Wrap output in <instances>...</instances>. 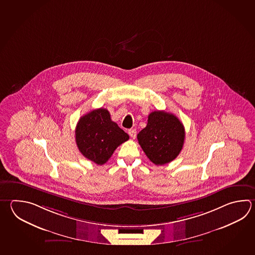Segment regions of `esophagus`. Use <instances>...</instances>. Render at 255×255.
Listing matches in <instances>:
<instances>
[{
    "mask_svg": "<svg viewBox=\"0 0 255 255\" xmlns=\"http://www.w3.org/2000/svg\"><path fill=\"white\" fill-rule=\"evenodd\" d=\"M128 133H129V135L132 138V139H135L136 137V130L135 129H130V130H128Z\"/></svg>",
    "mask_w": 255,
    "mask_h": 255,
    "instance_id": "34e87169",
    "label": "esophagus"
}]
</instances>
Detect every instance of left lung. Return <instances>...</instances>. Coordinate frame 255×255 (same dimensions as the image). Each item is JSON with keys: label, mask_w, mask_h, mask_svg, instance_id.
Returning <instances> with one entry per match:
<instances>
[{"label": "left lung", "mask_w": 255, "mask_h": 255, "mask_svg": "<svg viewBox=\"0 0 255 255\" xmlns=\"http://www.w3.org/2000/svg\"><path fill=\"white\" fill-rule=\"evenodd\" d=\"M185 130L180 120L164 111H154L148 116L145 128L137 135L141 149L156 165L173 161L181 152Z\"/></svg>", "instance_id": "obj_1"}]
</instances>
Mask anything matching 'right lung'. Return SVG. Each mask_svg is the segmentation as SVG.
<instances>
[{"instance_id": "1", "label": "right lung", "mask_w": 255, "mask_h": 255, "mask_svg": "<svg viewBox=\"0 0 255 255\" xmlns=\"http://www.w3.org/2000/svg\"><path fill=\"white\" fill-rule=\"evenodd\" d=\"M129 135L111 119L108 110H94L79 120L75 129V140L79 151L85 158L103 165L114 151Z\"/></svg>"}]
</instances>
